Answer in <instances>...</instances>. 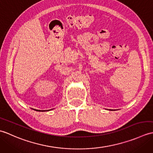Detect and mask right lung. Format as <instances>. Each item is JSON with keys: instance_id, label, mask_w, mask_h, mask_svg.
I'll use <instances>...</instances> for the list:
<instances>
[{"instance_id": "1", "label": "right lung", "mask_w": 153, "mask_h": 153, "mask_svg": "<svg viewBox=\"0 0 153 153\" xmlns=\"http://www.w3.org/2000/svg\"><path fill=\"white\" fill-rule=\"evenodd\" d=\"M35 110H36V111H39V112H41V111L43 112V111H45V110H35Z\"/></svg>"}]
</instances>
